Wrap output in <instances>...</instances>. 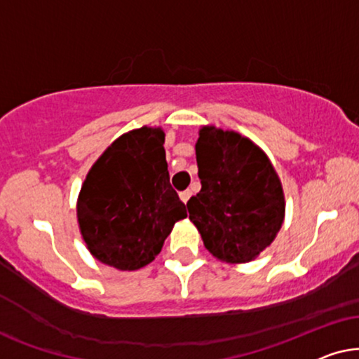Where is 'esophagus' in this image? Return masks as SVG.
I'll use <instances>...</instances> for the list:
<instances>
[{
    "label": "esophagus",
    "mask_w": 359,
    "mask_h": 359,
    "mask_svg": "<svg viewBox=\"0 0 359 359\" xmlns=\"http://www.w3.org/2000/svg\"><path fill=\"white\" fill-rule=\"evenodd\" d=\"M190 197H192V192H190V190H184V192H180V200H182L184 203H187Z\"/></svg>",
    "instance_id": "1"
}]
</instances>
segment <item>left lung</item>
<instances>
[{"mask_svg":"<svg viewBox=\"0 0 359 359\" xmlns=\"http://www.w3.org/2000/svg\"><path fill=\"white\" fill-rule=\"evenodd\" d=\"M202 190L187 202L189 218L218 261L256 259L283 228L285 198L279 175L250 137L202 126L195 144Z\"/></svg>","mask_w":359,"mask_h":359,"instance_id":"obj_1","label":"left lung"}]
</instances>
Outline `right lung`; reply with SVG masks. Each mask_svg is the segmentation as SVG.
I'll list each match as a JSON object with an SVG mask.
<instances>
[{"label":"right lung","instance_id":"obj_1","mask_svg":"<svg viewBox=\"0 0 359 359\" xmlns=\"http://www.w3.org/2000/svg\"><path fill=\"white\" fill-rule=\"evenodd\" d=\"M164 141L162 128L124 133L85 177L76 218L88 251L103 264L119 271L147 266L174 224L187 217L170 187Z\"/></svg>","mask_w":359,"mask_h":359}]
</instances>
